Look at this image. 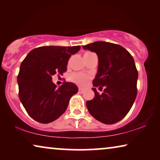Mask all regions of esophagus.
<instances>
[{
	"instance_id": "1",
	"label": "esophagus",
	"mask_w": 160,
	"mask_h": 160,
	"mask_svg": "<svg viewBox=\"0 0 160 160\" xmlns=\"http://www.w3.org/2000/svg\"><path fill=\"white\" fill-rule=\"evenodd\" d=\"M78 92L79 93H82L83 92V90L82 88H79V90H78Z\"/></svg>"
}]
</instances>
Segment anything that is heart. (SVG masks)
Returning <instances> with one entry per match:
<instances>
[{"instance_id": "heart-1", "label": "heart", "mask_w": 160, "mask_h": 160, "mask_svg": "<svg viewBox=\"0 0 160 160\" xmlns=\"http://www.w3.org/2000/svg\"><path fill=\"white\" fill-rule=\"evenodd\" d=\"M70 80L78 85L85 86L89 80V77L82 73H74L70 76Z\"/></svg>"}]
</instances>
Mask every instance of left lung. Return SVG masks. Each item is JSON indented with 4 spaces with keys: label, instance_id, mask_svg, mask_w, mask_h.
I'll return each mask as SVG.
<instances>
[{
    "label": "left lung",
    "instance_id": "8db88e82",
    "mask_svg": "<svg viewBox=\"0 0 160 160\" xmlns=\"http://www.w3.org/2000/svg\"><path fill=\"white\" fill-rule=\"evenodd\" d=\"M84 50L95 52L98 57V72L94 87L104 92L99 94L92 88L95 98L86 102L93 118L111 125L125 118L137 97L138 72L130 53L120 45L98 41L82 46Z\"/></svg>",
    "mask_w": 160,
    "mask_h": 160
}]
</instances>
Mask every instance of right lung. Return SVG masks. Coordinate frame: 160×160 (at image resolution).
I'll return each mask as SVG.
<instances>
[{"instance_id":"1","label":"right lung","mask_w":160,"mask_h":160,"mask_svg":"<svg viewBox=\"0 0 160 160\" xmlns=\"http://www.w3.org/2000/svg\"><path fill=\"white\" fill-rule=\"evenodd\" d=\"M78 46H42L32 50L20 67L18 75L19 98L25 110L40 123H49L65 112L70 98L78 92L74 83L64 82L59 88L52 76L67 70L71 55Z\"/></svg>"}]
</instances>
